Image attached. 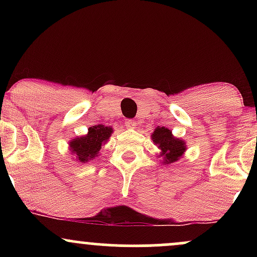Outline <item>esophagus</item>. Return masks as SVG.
Here are the masks:
<instances>
[{
  "label": "esophagus",
  "instance_id": "esophagus-1",
  "mask_svg": "<svg viewBox=\"0 0 257 257\" xmlns=\"http://www.w3.org/2000/svg\"><path fill=\"white\" fill-rule=\"evenodd\" d=\"M125 126L129 129H134L137 126V122L134 119H126L125 120Z\"/></svg>",
  "mask_w": 257,
  "mask_h": 257
}]
</instances>
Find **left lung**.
Here are the masks:
<instances>
[{
  "instance_id": "left-lung-1",
  "label": "left lung",
  "mask_w": 257,
  "mask_h": 257,
  "mask_svg": "<svg viewBox=\"0 0 257 257\" xmlns=\"http://www.w3.org/2000/svg\"><path fill=\"white\" fill-rule=\"evenodd\" d=\"M153 143L161 150L158 157H162L163 163L170 164L182 157L186 151L185 141L180 140L172 134V131L164 126H157L152 133Z\"/></svg>"
}]
</instances>
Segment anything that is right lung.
Wrapping results in <instances>:
<instances>
[{
    "label": "right lung",
    "instance_id": "add662e5",
    "mask_svg": "<svg viewBox=\"0 0 257 257\" xmlns=\"http://www.w3.org/2000/svg\"><path fill=\"white\" fill-rule=\"evenodd\" d=\"M113 132L111 126L102 124L93 125L88 129V134L72 139L70 141V151L75 155L77 162L87 163L99 156V151L102 145L107 143L108 138Z\"/></svg>",
    "mask_w": 257,
    "mask_h": 257
}]
</instances>
